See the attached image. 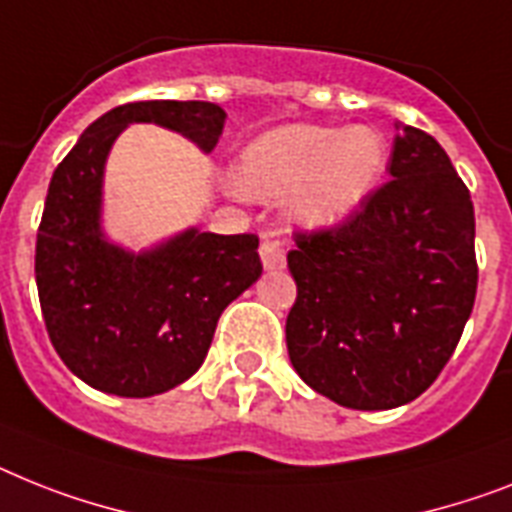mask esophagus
<instances>
[{"label": "esophagus", "instance_id": "esophagus-1", "mask_svg": "<svg viewBox=\"0 0 512 512\" xmlns=\"http://www.w3.org/2000/svg\"><path fill=\"white\" fill-rule=\"evenodd\" d=\"M259 256L264 269H280V266L285 264V248H282L280 243H274V240H264V243H261Z\"/></svg>", "mask_w": 512, "mask_h": 512}]
</instances>
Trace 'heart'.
<instances>
[{"mask_svg": "<svg viewBox=\"0 0 512 512\" xmlns=\"http://www.w3.org/2000/svg\"><path fill=\"white\" fill-rule=\"evenodd\" d=\"M390 143L371 125H280L253 138L238 159L248 196L285 198L287 219L311 232L335 230L382 183Z\"/></svg>", "mask_w": 512, "mask_h": 512, "instance_id": "1", "label": "heart"}]
</instances>
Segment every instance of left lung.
<instances>
[{"label":"left lung","mask_w":512,"mask_h":512,"mask_svg":"<svg viewBox=\"0 0 512 512\" xmlns=\"http://www.w3.org/2000/svg\"><path fill=\"white\" fill-rule=\"evenodd\" d=\"M390 183L329 232L298 235L285 324L298 377L342 408L390 411L439 377L474 311L476 219L450 156L395 122Z\"/></svg>","instance_id":"1"}]
</instances>
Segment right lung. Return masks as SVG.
<instances>
[{
	"instance_id": "right-lung-1",
	"label": "right lung",
	"mask_w": 512,
	"mask_h": 512,
	"mask_svg": "<svg viewBox=\"0 0 512 512\" xmlns=\"http://www.w3.org/2000/svg\"><path fill=\"white\" fill-rule=\"evenodd\" d=\"M211 101H135L91 122L49 183L36 235L46 332L75 377L151 398L201 369L219 316L261 277L256 235L188 227L135 251L104 230V172L122 130L146 122L211 154L225 128Z\"/></svg>"
}]
</instances>
